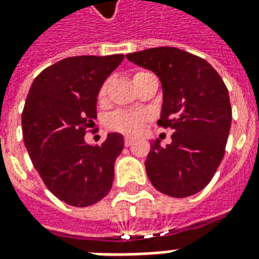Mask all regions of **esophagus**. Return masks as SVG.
Returning a JSON list of instances; mask_svg holds the SVG:
<instances>
[{
    "mask_svg": "<svg viewBox=\"0 0 259 259\" xmlns=\"http://www.w3.org/2000/svg\"><path fill=\"white\" fill-rule=\"evenodd\" d=\"M133 143H135V140L133 139H129V137H126V139H124V145H126V147H130Z\"/></svg>",
    "mask_w": 259,
    "mask_h": 259,
    "instance_id": "esophagus-1",
    "label": "esophagus"
}]
</instances>
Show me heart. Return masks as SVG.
Masks as SVG:
<instances>
[{
  "instance_id": "b5f03b06",
  "label": "heart",
  "mask_w": 259,
  "mask_h": 259,
  "mask_svg": "<svg viewBox=\"0 0 259 259\" xmlns=\"http://www.w3.org/2000/svg\"><path fill=\"white\" fill-rule=\"evenodd\" d=\"M107 86H108L107 82L101 86L100 97H104L105 93H107ZM144 119V114H140V112H123V111H118V112H114V114L110 115V118H108V126H110L111 129L122 132L124 135H136V133H139L141 123H143Z\"/></svg>"
}]
</instances>
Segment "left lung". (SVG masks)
Here are the masks:
<instances>
[{
    "label": "left lung",
    "mask_w": 259,
    "mask_h": 259,
    "mask_svg": "<svg viewBox=\"0 0 259 259\" xmlns=\"http://www.w3.org/2000/svg\"><path fill=\"white\" fill-rule=\"evenodd\" d=\"M151 70L162 83L158 123L171 127V143L151 144L145 160L149 181L159 192L187 198L202 191L221 163L232 122L228 89L207 61L178 48H151L126 55Z\"/></svg>",
    "instance_id": "obj_1"
}]
</instances>
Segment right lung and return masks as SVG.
Listing matches in <instances>:
<instances>
[{
	"label": "right lung",
	"mask_w": 259,
	"mask_h": 259,
	"mask_svg": "<svg viewBox=\"0 0 259 259\" xmlns=\"http://www.w3.org/2000/svg\"><path fill=\"white\" fill-rule=\"evenodd\" d=\"M123 55L74 56L34 79L22 115L24 145L42 181L56 198L86 207L108 195L123 136L108 133L101 145L85 141L96 119L97 96Z\"/></svg>",
	"instance_id": "1"
}]
</instances>
